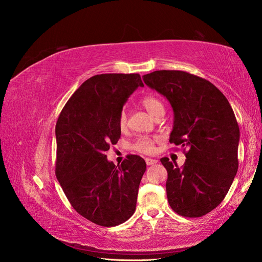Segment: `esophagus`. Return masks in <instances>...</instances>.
Instances as JSON below:
<instances>
[{
    "label": "esophagus",
    "mask_w": 262,
    "mask_h": 262,
    "mask_svg": "<svg viewBox=\"0 0 262 262\" xmlns=\"http://www.w3.org/2000/svg\"><path fill=\"white\" fill-rule=\"evenodd\" d=\"M145 162H146V165L150 166V165L156 164L158 161H157V160H154V158H145Z\"/></svg>",
    "instance_id": "obj_1"
}]
</instances>
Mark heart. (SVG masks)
<instances>
[{"instance_id": "heart-1", "label": "heart", "mask_w": 262, "mask_h": 262, "mask_svg": "<svg viewBox=\"0 0 262 262\" xmlns=\"http://www.w3.org/2000/svg\"><path fill=\"white\" fill-rule=\"evenodd\" d=\"M141 104L147 110V113L153 117L156 115V113L160 112L161 109H164V106L160 101V99H157L155 96H152V95H147V96H144L142 98ZM125 125L126 116L125 113L122 112L120 116H119V126L123 129L125 128ZM132 147L133 149L138 150V152L142 154H152L154 152V140L149 137H140L134 141Z\"/></svg>"}]
</instances>
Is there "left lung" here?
I'll list each match as a JSON object with an SVG mask.
<instances>
[{
    "label": "left lung",
    "mask_w": 262,
    "mask_h": 262,
    "mask_svg": "<svg viewBox=\"0 0 262 262\" xmlns=\"http://www.w3.org/2000/svg\"><path fill=\"white\" fill-rule=\"evenodd\" d=\"M143 81L170 102L169 142L187 148L181 167L161 158L170 208L182 216H203L223 201L238 169L239 128L233 109L217 87L184 71H155Z\"/></svg>",
    "instance_id": "8db88e82"
}]
</instances>
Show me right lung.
Returning <instances> with one entry per match:
<instances>
[{
    "mask_svg": "<svg viewBox=\"0 0 262 262\" xmlns=\"http://www.w3.org/2000/svg\"><path fill=\"white\" fill-rule=\"evenodd\" d=\"M139 86H144L139 74L92 76L68 100L55 125V175L74 210L100 226L124 223L136 211L145 161L128 155L116 166L105 152L120 139L119 116Z\"/></svg>",
    "mask_w": 262,
    "mask_h": 262,
    "instance_id": "add662e5",
    "label": "right lung"
}]
</instances>
